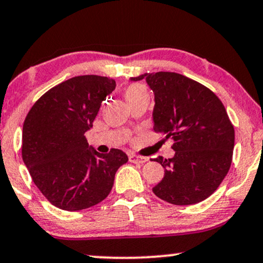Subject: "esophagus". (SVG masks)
Returning a JSON list of instances; mask_svg holds the SVG:
<instances>
[{"mask_svg":"<svg viewBox=\"0 0 263 263\" xmlns=\"http://www.w3.org/2000/svg\"><path fill=\"white\" fill-rule=\"evenodd\" d=\"M129 161H130L132 163H144V162L147 161V158L139 156V155L132 154V155H129Z\"/></svg>","mask_w":263,"mask_h":263,"instance_id":"34e87169","label":"esophagus"}]
</instances>
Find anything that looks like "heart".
I'll use <instances>...</instances> for the list:
<instances>
[{
    "label": "heart",
    "mask_w": 263,
    "mask_h": 263,
    "mask_svg": "<svg viewBox=\"0 0 263 263\" xmlns=\"http://www.w3.org/2000/svg\"><path fill=\"white\" fill-rule=\"evenodd\" d=\"M124 97L129 105H130V103L139 101V100H148L150 93H148L146 85L141 83H134L125 87Z\"/></svg>",
    "instance_id": "obj_1"
}]
</instances>
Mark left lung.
Listing matches in <instances>:
<instances>
[{
	"instance_id": "8db88e82",
	"label": "left lung",
	"mask_w": 263,
	"mask_h": 263,
	"mask_svg": "<svg viewBox=\"0 0 263 263\" xmlns=\"http://www.w3.org/2000/svg\"><path fill=\"white\" fill-rule=\"evenodd\" d=\"M155 93L154 130L172 139V158L154 161L164 177L152 187L155 195L172 205H194L212 195L232 164L234 126L223 103L202 84L173 72L145 73Z\"/></svg>"
}]
</instances>
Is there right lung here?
I'll list each match as a JSON object with an SVG mask.
<instances>
[{"label": "right lung", "mask_w": 263, "mask_h": 263, "mask_svg": "<svg viewBox=\"0 0 263 263\" xmlns=\"http://www.w3.org/2000/svg\"><path fill=\"white\" fill-rule=\"evenodd\" d=\"M115 89L107 77H74L45 92L25 117L23 161L37 189L58 209L80 211L101 202L116 172L128 162L118 148L99 154L85 138Z\"/></svg>", "instance_id": "right-lung-1"}]
</instances>
